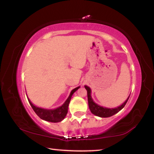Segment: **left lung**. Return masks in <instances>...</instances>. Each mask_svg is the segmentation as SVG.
<instances>
[{
  "label": "left lung",
  "instance_id": "left-lung-1",
  "mask_svg": "<svg viewBox=\"0 0 154 154\" xmlns=\"http://www.w3.org/2000/svg\"><path fill=\"white\" fill-rule=\"evenodd\" d=\"M85 88L88 92V105H89L90 110L91 111L92 113H93L94 115L97 116L102 117V118H108L110 116H112L116 113H117L119 111L121 110L125 106V105L127 103L128 99H129L130 96L128 97V98L125 100V102L123 103V104L121 106H118L117 108L114 109H110V108H105V107L101 106L100 105L97 104L96 103L94 102L93 100L92 99L91 97V90L89 87H88L87 85H85Z\"/></svg>",
  "mask_w": 154,
  "mask_h": 154
}]
</instances>
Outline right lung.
Returning <instances> with one entry per match:
<instances>
[{
    "mask_svg": "<svg viewBox=\"0 0 154 154\" xmlns=\"http://www.w3.org/2000/svg\"><path fill=\"white\" fill-rule=\"evenodd\" d=\"M80 87L75 88V89H73L72 91L71 92L70 94H69V97L66 100L63 105L58 107L55 109H45L43 108H39L33 105L30 100H29V102L30 105L32 107L33 111H35V113L41 118V119L45 120L46 121L52 122V123H58V122L62 121L63 119H64L68 112V107L69 102H70L71 97H72L73 94L79 89ZM28 98V97H27Z\"/></svg>",
    "mask_w": 154,
    "mask_h": 154,
    "instance_id": "1",
    "label": "right lung"
}]
</instances>
